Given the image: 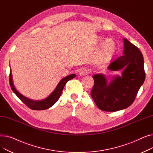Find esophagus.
Listing matches in <instances>:
<instances>
[{"label": "esophagus", "instance_id": "34e87169", "mask_svg": "<svg viewBox=\"0 0 153 153\" xmlns=\"http://www.w3.org/2000/svg\"><path fill=\"white\" fill-rule=\"evenodd\" d=\"M79 73L80 75L84 76V75H87L89 74V70H88L86 68H82L81 69H80Z\"/></svg>", "mask_w": 153, "mask_h": 153}]
</instances>
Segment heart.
I'll list each match as a JSON object with an SVG mask.
<instances>
[{"instance_id":"1","label":"heart","mask_w":153,"mask_h":153,"mask_svg":"<svg viewBox=\"0 0 153 153\" xmlns=\"http://www.w3.org/2000/svg\"><path fill=\"white\" fill-rule=\"evenodd\" d=\"M116 44L113 39H107L102 43L100 56L103 59H108L114 55L116 52Z\"/></svg>"}]
</instances>
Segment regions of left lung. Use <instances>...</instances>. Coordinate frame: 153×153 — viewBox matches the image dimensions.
Listing matches in <instances>:
<instances>
[{
  "label": "left lung",
  "mask_w": 153,
  "mask_h": 153,
  "mask_svg": "<svg viewBox=\"0 0 153 153\" xmlns=\"http://www.w3.org/2000/svg\"><path fill=\"white\" fill-rule=\"evenodd\" d=\"M123 55L112 61L109 70L123 69L122 76H115L110 84L102 74L93 76L94 85L91 92L99 109L105 111H116L130 107L145 80L143 56L138 49L124 38Z\"/></svg>",
  "instance_id": "obj_1"
}]
</instances>
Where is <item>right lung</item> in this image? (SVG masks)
I'll list each match as a JSON object with an SVG mask.
<instances>
[{
    "mask_svg": "<svg viewBox=\"0 0 153 153\" xmlns=\"http://www.w3.org/2000/svg\"><path fill=\"white\" fill-rule=\"evenodd\" d=\"M76 77V74H72L71 75L68 76L63 78L61 81L58 83L57 87H56L54 91L49 95L48 97L42 100L39 101H35L30 100L25 97H24L22 94H20L17 90L15 89V87L13 86V81H12V72L11 70L10 71V74H9V82L10 85L11 87V89L13 92L16 94V95L20 99V100L25 105L31 110H43L45 109H48L52 107L54 104L58 100L62 90L64 89V86H65L67 82H68L69 80L73 79Z\"/></svg>",
    "mask_w": 153,
    "mask_h": 153,
    "instance_id": "obj_1",
    "label": "right lung"
}]
</instances>
